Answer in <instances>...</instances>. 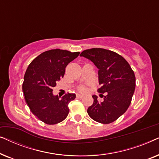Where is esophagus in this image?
I'll list each match as a JSON object with an SVG mask.
<instances>
[{
	"mask_svg": "<svg viewBox=\"0 0 159 159\" xmlns=\"http://www.w3.org/2000/svg\"><path fill=\"white\" fill-rule=\"evenodd\" d=\"M77 95V98H82L84 96L83 95H82V94H80V93H77V95Z\"/></svg>",
	"mask_w": 159,
	"mask_h": 159,
	"instance_id": "obj_1",
	"label": "esophagus"
}]
</instances>
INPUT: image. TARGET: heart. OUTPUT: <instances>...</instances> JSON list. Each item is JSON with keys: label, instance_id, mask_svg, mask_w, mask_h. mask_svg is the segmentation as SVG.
Instances as JSON below:
<instances>
[{"label": "heart", "instance_id": "obj_1", "mask_svg": "<svg viewBox=\"0 0 159 159\" xmlns=\"http://www.w3.org/2000/svg\"><path fill=\"white\" fill-rule=\"evenodd\" d=\"M80 90H81V91H82V92H84V91H85V88H84V87H82V88H80Z\"/></svg>", "mask_w": 159, "mask_h": 159}]
</instances>
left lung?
<instances>
[{
	"mask_svg": "<svg viewBox=\"0 0 159 159\" xmlns=\"http://www.w3.org/2000/svg\"><path fill=\"white\" fill-rule=\"evenodd\" d=\"M80 56L90 60L98 69L100 93H106L103 101H98L93 95L92 106L88 108L91 119L102 124L116 121L125 114L131 103L135 89V76L128 62L114 51L91 48L82 51Z\"/></svg>",
	"mask_w": 159,
	"mask_h": 159,
	"instance_id": "8db88e82",
	"label": "left lung"
}]
</instances>
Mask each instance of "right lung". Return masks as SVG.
I'll use <instances>...</instances> for the list:
<instances>
[{"label": "right lung", "mask_w": 159, "mask_h": 159, "mask_svg": "<svg viewBox=\"0 0 159 159\" xmlns=\"http://www.w3.org/2000/svg\"><path fill=\"white\" fill-rule=\"evenodd\" d=\"M79 54L50 50L36 57L27 67L22 84L25 100L32 114L47 125H56L68 116V105L76 95L67 93L60 98L52 92L56 82L64 76L67 65Z\"/></svg>", "instance_id": "add662e5"}]
</instances>
